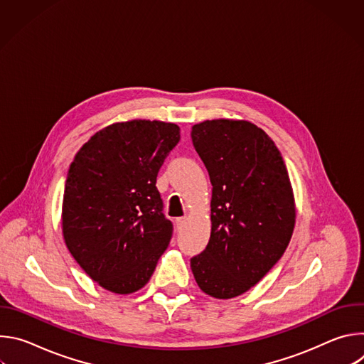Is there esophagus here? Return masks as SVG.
<instances>
[{
    "instance_id": "obj_1",
    "label": "esophagus",
    "mask_w": 364,
    "mask_h": 364,
    "mask_svg": "<svg viewBox=\"0 0 364 364\" xmlns=\"http://www.w3.org/2000/svg\"><path fill=\"white\" fill-rule=\"evenodd\" d=\"M186 223H187V219H186V218H178V219L176 220L177 230H183V229H184V226H186Z\"/></svg>"
}]
</instances>
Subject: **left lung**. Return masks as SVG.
I'll list each match as a JSON object with an SVG mask.
<instances>
[{
	"mask_svg": "<svg viewBox=\"0 0 364 364\" xmlns=\"http://www.w3.org/2000/svg\"><path fill=\"white\" fill-rule=\"evenodd\" d=\"M191 139L213 190L210 239L190 267L203 292L235 298L271 271L291 240L288 170L275 142L249 121H203L193 125Z\"/></svg>",
	"mask_w": 364,
	"mask_h": 364,
	"instance_id": "1",
	"label": "left lung"
}]
</instances>
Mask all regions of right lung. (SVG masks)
Here are the masks:
<instances>
[{"mask_svg": "<svg viewBox=\"0 0 364 364\" xmlns=\"http://www.w3.org/2000/svg\"><path fill=\"white\" fill-rule=\"evenodd\" d=\"M178 141L176 124L132 119L97 131L75 155L63 194V239L102 288L136 292L167 249L173 225L155 183Z\"/></svg>", "mask_w": 364, "mask_h": 364, "instance_id": "right-lung-1", "label": "right lung"}]
</instances>
